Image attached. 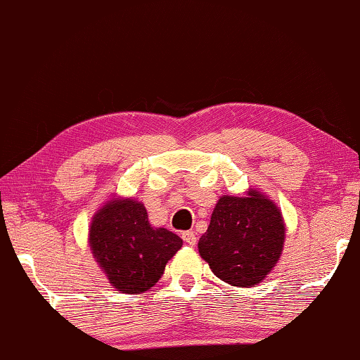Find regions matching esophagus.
I'll return each mask as SVG.
<instances>
[{"instance_id":"34e87169","label":"esophagus","mask_w":360,"mask_h":360,"mask_svg":"<svg viewBox=\"0 0 360 360\" xmlns=\"http://www.w3.org/2000/svg\"><path fill=\"white\" fill-rule=\"evenodd\" d=\"M181 238H184V242L187 243V245H195L197 243V235H195V232H192V230H187V232L181 233Z\"/></svg>"}]
</instances>
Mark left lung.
I'll return each mask as SVG.
<instances>
[{
    "mask_svg": "<svg viewBox=\"0 0 360 360\" xmlns=\"http://www.w3.org/2000/svg\"><path fill=\"white\" fill-rule=\"evenodd\" d=\"M285 227L277 205L252 190L248 197H221L198 252L212 272L235 287H254L281 259Z\"/></svg>",
    "mask_w": 360,
    "mask_h": 360,
    "instance_id": "1",
    "label": "left lung"
}]
</instances>
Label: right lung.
<instances>
[{
    "label": "right lung",
    "instance_id": "obj_1",
    "mask_svg": "<svg viewBox=\"0 0 360 360\" xmlns=\"http://www.w3.org/2000/svg\"><path fill=\"white\" fill-rule=\"evenodd\" d=\"M181 245L176 233L148 224L140 202L112 200L93 217V255L112 285L123 294H139L153 287Z\"/></svg>",
    "mask_w": 360,
    "mask_h": 360
}]
</instances>
